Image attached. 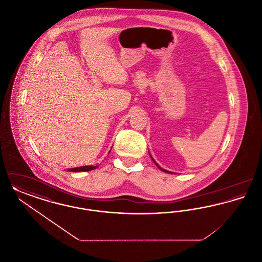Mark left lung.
<instances>
[{
    "instance_id": "1",
    "label": "left lung",
    "mask_w": 262,
    "mask_h": 262,
    "mask_svg": "<svg viewBox=\"0 0 262 262\" xmlns=\"http://www.w3.org/2000/svg\"><path fill=\"white\" fill-rule=\"evenodd\" d=\"M150 157H151V159H152V161H153V162L155 163V165H156V166H157V167H158V168H159V169H160V170H161V171H163V172H165V173H169V174H174V173H172V172H170V171H167V170H165V169H163V168H161V167H160V166H159V165H158V164H157V163L155 162V160H154V159H153V158H152V156H151V155H150Z\"/></svg>"
}]
</instances>
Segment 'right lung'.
<instances>
[{
    "label": "right lung",
    "instance_id": "obj_1",
    "mask_svg": "<svg viewBox=\"0 0 262 262\" xmlns=\"http://www.w3.org/2000/svg\"><path fill=\"white\" fill-rule=\"evenodd\" d=\"M111 151V150H110ZM109 151V152H110ZM98 167V165L96 166H93V165H90V166H82V167H76V168H71V169H68L69 172H88V171H91V170H94Z\"/></svg>",
    "mask_w": 262,
    "mask_h": 262
}]
</instances>
